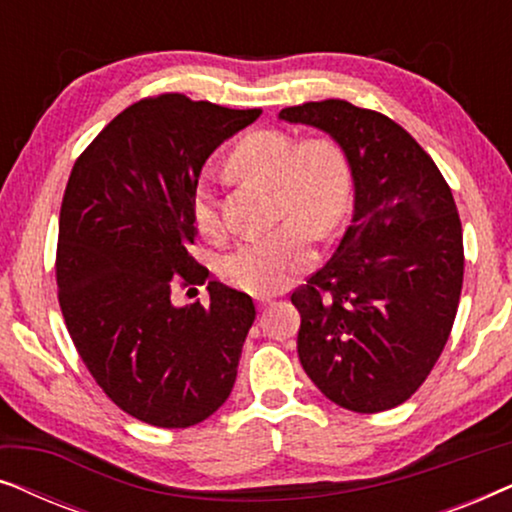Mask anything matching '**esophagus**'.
<instances>
[{"mask_svg":"<svg viewBox=\"0 0 512 512\" xmlns=\"http://www.w3.org/2000/svg\"><path fill=\"white\" fill-rule=\"evenodd\" d=\"M256 303H258V307H261V310H265V307L272 305V300L270 298H256Z\"/></svg>","mask_w":512,"mask_h":512,"instance_id":"1","label":"esophagus"}]
</instances>
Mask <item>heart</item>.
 Instances as JSON below:
<instances>
[{
	"label": "heart",
	"instance_id": "b5f03b06",
	"mask_svg": "<svg viewBox=\"0 0 512 512\" xmlns=\"http://www.w3.org/2000/svg\"><path fill=\"white\" fill-rule=\"evenodd\" d=\"M230 167L275 188L282 226L223 258L221 272L247 293H277L314 261L312 231L324 235L342 221L349 202V172L338 146L328 139L296 142L289 132L256 130L230 153ZM193 221L202 235L221 233L219 214L205 188L193 195Z\"/></svg>",
	"mask_w": 512,
	"mask_h": 512
}]
</instances>
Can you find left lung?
<instances>
[{
	"label": "left lung",
	"instance_id": "1",
	"mask_svg": "<svg viewBox=\"0 0 512 512\" xmlns=\"http://www.w3.org/2000/svg\"><path fill=\"white\" fill-rule=\"evenodd\" d=\"M279 121L326 132L354 186L352 221L331 261L291 293L298 359L340 408H396L422 387L457 317L464 237L450 186L377 111L324 100L282 109Z\"/></svg>",
	"mask_w": 512,
	"mask_h": 512
}]
</instances>
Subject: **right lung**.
I'll return each instance as SVG.
<instances>
[{
	"label": "right lung",
	"instance_id": "1",
	"mask_svg": "<svg viewBox=\"0 0 512 512\" xmlns=\"http://www.w3.org/2000/svg\"><path fill=\"white\" fill-rule=\"evenodd\" d=\"M258 116L151 97L118 114L69 174L55 265L62 317L95 382L139 422L186 429L233 391L254 300L209 282L207 307H179L170 286L207 279L188 254L202 165Z\"/></svg>",
	"mask_w": 512,
	"mask_h": 512
}]
</instances>
